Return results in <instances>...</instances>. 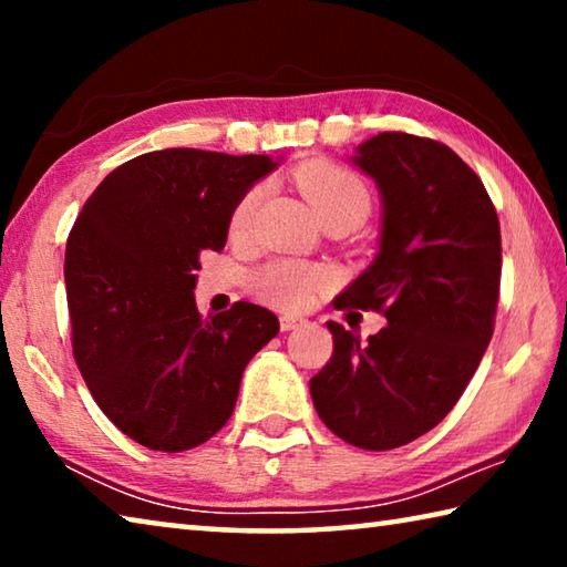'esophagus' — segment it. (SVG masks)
Masks as SVG:
<instances>
[{"mask_svg":"<svg viewBox=\"0 0 567 567\" xmlns=\"http://www.w3.org/2000/svg\"><path fill=\"white\" fill-rule=\"evenodd\" d=\"M305 322H307V320H305V318H300V315H282V318H280V328H282V332L300 330Z\"/></svg>","mask_w":567,"mask_h":567,"instance_id":"obj_1","label":"esophagus"}]
</instances>
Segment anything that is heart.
I'll list each match as a JSON object with an SVG mask.
<instances>
[{
    "instance_id": "b5f03b06",
    "label": "heart",
    "mask_w": 567,
    "mask_h": 567,
    "mask_svg": "<svg viewBox=\"0 0 567 567\" xmlns=\"http://www.w3.org/2000/svg\"><path fill=\"white\" fill-rule=\"evenodd\" d=\"M297 185L310 199L320 219H328L332 215H358L364 219L370 213V189L364 185V179L348 167L332 165V162H312V165L297 169ZM260 197L262 187L255 185L237 199L233 215H229V233H245L252 223ZM328 282V270L295 260L270 262L255 277L257 295L265 302L282 307V310H300V307L310 305L315 292L322 290Z\"/></svg>"
}]
</instances>
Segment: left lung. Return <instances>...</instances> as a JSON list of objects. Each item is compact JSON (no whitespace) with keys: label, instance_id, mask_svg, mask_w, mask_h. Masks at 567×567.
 <instances>
[{"label":"left lung","instance_id":"1","mask_svg":"<svg viewBox=\"0 0 567 567\" xmlns=\"http://www.w3.org/2000/svg\"><path fill=\"white\" fill-rule=\"evenodd\" d=\"M382 199L380 249L334 307L375 310L368 342L328 322L332 358L310 380L344 443L392 450L425 435L463 395L493 338L501 223L483 182L443 142L380 132L350 157Z\"/></svg>","mask_w":567,"mask_h":567}]
</instances>
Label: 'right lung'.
I'll use <instances>...</instances> for the list:
<instances>
[{
    "label": "right lung",
    "instance_id": "right-lung-1",
    "mask_svg": "<svg viewBox=\"0 0 567 567\" xmlns=\"http://www.w3.org/2000/svg\"><path fill=\"white\" fill-rule=\"evenodd\" d=\"M267 155L147 152L112 169L66 239L64 285L76 368L134 443L162 453L225 427L247 362L280 332L270 310L235 302L203 318L199 255L227 243L229 215Z\"/></svg>",
    "mask_w": 567,
    "mask_h": 567
}]
</instances>
